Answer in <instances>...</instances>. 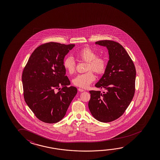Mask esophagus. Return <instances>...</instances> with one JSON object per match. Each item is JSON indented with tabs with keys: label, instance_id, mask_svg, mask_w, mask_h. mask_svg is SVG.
Returning <instances> with one entry per match:
<instances>
[{
	"label": "esophagus",
	"instance_id": "esophagus-1",
	"mask_svg": "<svg viewBox=\"0 0 160 160\" xmlns=\"http://www.w3.org/2000/svg\"><path fill=\"white\" fill-rule=\"evenodd\" d=\"M78 90H79L80 92H83L85 91L84 89H80V88H79V89H78Z\"/></svg>",
	"mask_w": 160,
	"mask_h": 160
}]
</instances>
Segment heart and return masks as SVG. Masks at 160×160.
<instances>
[{"mask_svg": "<svg viewBox=\"0 0 160 160\" xmlns=\"http://www.w3.org/2000/svg\"><path fill=\"white\" fill-rule=\"evenodd\" d=\"M76 55L81 60L88 62L87 71H89L77 75L72 82L76 87L87 88L95 80V76L92 71L99 75L104 73L107 68L108 61L105 58L98 56L97 52L90 47L83 48ZM63 66L68 73L72 74L75 72V62L71 56H68L64 59Z\"/></svg>", "mask_w": 160, "mask_h": 160, "instance_id": "obj_1", "label": "heart"}]
</instances>
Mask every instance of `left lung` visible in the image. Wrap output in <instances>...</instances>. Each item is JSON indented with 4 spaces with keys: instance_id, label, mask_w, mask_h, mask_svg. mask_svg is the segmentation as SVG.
<instances>
[{
    "instance_id": "obj_1",
    "label": "left lung",
    "mask_w": 160,
    "mask_h": 160,
    "mask_svg": "<svg viewBox=\"0 0 160 160\" xmlns=\"http://www.w3.org/2000/svg\"><path fill=\"white\" fill-rule=\"evenodd\" d=\"M95 44L107 48L109 56L107 68L95 87L105 92L91 90L89 110L101 122H110L126 111L135 92L136 68L124 47L118 42L102 40Z\"/></svg>"
}]
</instances>
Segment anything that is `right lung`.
<instances>
[{"instance_id":"obj_1","label":"right lung","mask_w":160,"mask_h":160,"mask_svg":"<svg viewBox=\"0 0 160 160\" xmlns=\"http://www.w3.org/2000/svg\"><path fill=\"white\" fill-rule=\"evenodd\" d=\"M75 46L48 42L39 46L31 55L22 76L24 100L34 115L45 123H55L65 117L77 94L66 76L63 62ZM63 88L59 92L55 90Z\"/></svg>"}]
</instances>
